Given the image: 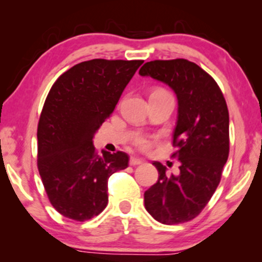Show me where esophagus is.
Instances as JSON below:
<instances>
[{
  "label": "esophagus",
  "instance_id": "1",
  "mask_svg": "<svg viewBox=\"0 0 262 262\" xmlns=\"http://www.w3.org/2000/svg\"><path fill=\"white\" fill-rule=\"evenodd\" d=\"M144 160L141 158H137V156H132L130 160H129V164L132 165V166H135V165H140L143 164Z\"/></svg>",
  "mask_w": 262,
  "mask_h": 262
}]
</instances>
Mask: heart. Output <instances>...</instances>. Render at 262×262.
Segmentation results:
<instances>
[{"label": "heart", "instance_id": "obj_1", "mask_svg": "<svg viewBox=\"0 0 262 262\" xmlns=\"http://www.w3.org/2000/svg\"><path fill=\"white\" fill-rule=\"evenodd\" d=\"M155 91H156V90H155ZM137 143H138V145L143 146V148H144V146H146V140L143 139V138H140V139H138Z\"/></svg>", "mask_w": 262, "mask_h": 262}]
</instances>
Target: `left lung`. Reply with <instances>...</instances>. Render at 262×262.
Listing matches in <instances>:
<instances>
[{
	"label": "left lung",
	"instance_id": "1",
	"mask_svg": "<svg viewBox=\"0 0 262 262\" xmlns=\"http://www.w3.org/2000/svg\"><path fill=\"white\" fill-rule=\"evenodd\" d=\"M169 85L179 101L172 158L179 175L154 161L159 179L144 193L150 214L162 224H181L196 218L217 189L229 156V112L214 79L186 59L154 60L139 70Z\"/></svg>",
	"mask_w": 262,
	"mask_h": 262
}]
</instances>
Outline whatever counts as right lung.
Here are the masks:
<instances>
[{"mask_svg": "<svg viewBox=\"0 0 262 262\" xmlns=\"http://www.w3.org/2000/svg\"><path fill=\"white\" fill-rule=\"evenodd\" d=\"M143 60L93 59L54 82L38 123V170L52 206L77 222L108 203V179L128 167L123 151L96 152L92 139Z\"/></svg>", "mask_w": 262, "mask_h": 262, "instance_id": "right-lung-1", "label": "right lung"}]
</instances>
